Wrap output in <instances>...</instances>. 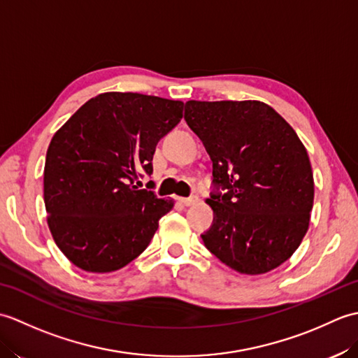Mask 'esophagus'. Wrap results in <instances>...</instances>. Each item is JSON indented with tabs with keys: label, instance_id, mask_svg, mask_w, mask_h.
Instances as JSON below:
<instances>
[{
	"label": "esophagus",
	"instance_id": "esophagus-1",
	"mask_svg": "<svg viewBox=\"0 0 358 358\" xmlns=\"http://www.w3.org/2000/svg\"><path fill=\"white\" fill-rule=\"evenodd\" d=\"M178 201L183 204V206H192V204L199 201V196L192 195V196H187V199H178Z\"/></svg>",
	"mask_w": 358,
	"mask_h": 358
}]
</instances>
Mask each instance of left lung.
<instances>
[{
	"label": "left lung",
	"instance_id": "8db88e82",
	"mask_svg": "<svg viewBox=\"0 0 358 358\" xmlns=\"http://www.w3.org/2000/svg\"><path fill=\"white\" fill-rule=\"evenodd\" d=\"M185 120L212 159L214 222L201 238L220 262L248 275L269 272L305 237L314 203L308 152L262 101H187Z\"/></svg>",
	"mask_w": 358,
	"mask_h": 358
}]
</instances>
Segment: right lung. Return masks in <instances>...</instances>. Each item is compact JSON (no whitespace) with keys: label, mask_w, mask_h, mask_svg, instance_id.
Wrapping results in <instances>:
<instances>
[{"label":"right lung","mask_w":358,"mask_h":358,"mask_svg":"<svg viewBox=\"0 0 358 358\" xmlns=\"http://www.w3.org/2000/svg\"><path fill=\"white\" fill-rule=\"evenodd\" d=\"M183 118V103L132 92L90 98L53 135L44 164V204L57 246L87 272L135 260L173 200L138 189L158 141Z\"/></svg>","instance_id":"obj_1"}]
</instances>
